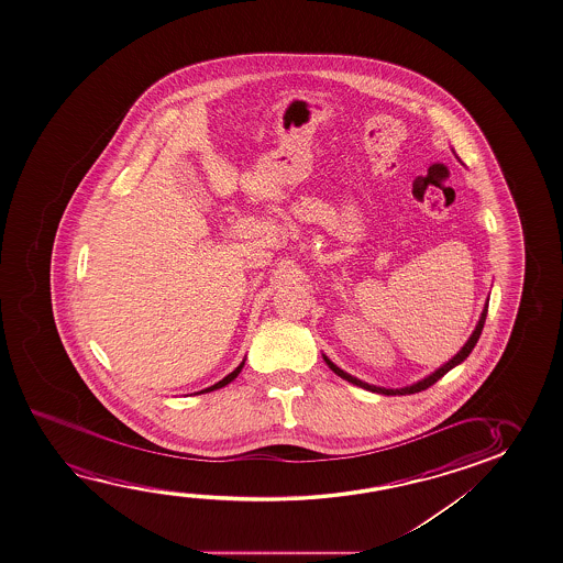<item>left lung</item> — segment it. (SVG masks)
<instances>
[{
  "instance_id": "8db88e82",
  "label": "left lung",
  "mask_w": 563,
  "mask_h": 563,
  "mask_svg": "<svg viewBox=\"0 0 563 563\" xmlns=\"http://www.w3.org/2000/svg\"><path fill=\"white\" fill-rule=\"evenodd\" d=\"M488 303L489 296L486 298L484 310H482L478 323H476V327H474L473 334L468 336V341L463 344V349L456 352L453 358L448 360L443 366L438 367V369L432 372V374L426 375L424 379H420V382H416V384L412 385H407V387H400V389H387V387H377V385L366 384V382H362V379H358V377L346 374L344 369H341V367L336 366V364H333L331 360L327 358L325 354H321V356H323L327 366L331 367L334 374L339 375V377H343V379H346L349 384L356 385V387H362V389H366V391L377 393V395H387V397H389V395H412V393L424 391V389H428L430 385L435 384V382L441 379L443 375L448 374V372H451L453 367L459 366V364H463V362L468 358V354L473 352L474 346H476V343H478V339H481L482 329H484V321H486V316H488Z\"/></svg>"
}]
</instances>
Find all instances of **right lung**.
Masks as SVG:
<instances>
[{
    "mask_svg": "<svg viewBox=\"0 0 563 563\" xmlns=\"http://www.w3.org/2000/svg\"><path fill=\"white\" fill-rule=\"evenodd\" d=\"M244 364H245V358L242 360V362H240V366H238L236 369H234V372H232V374L227 375V377H222V379H220L219 384L211 385V387H207V389H203V391H199V395H201V393L217 391V389H220V387H224V385H229L230 382H234V379H236V377H238V374H240V372H242V367H244Z\"/></svg>",
    "mask_w": 563,
    "mask_h": 563,
    "instance_id": "1",
    "label": "right lung"
}]
</instances>
